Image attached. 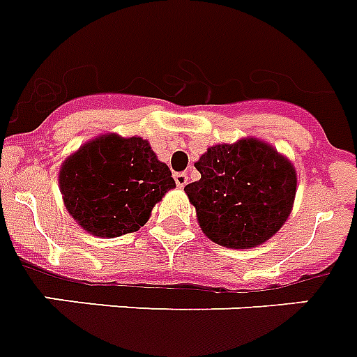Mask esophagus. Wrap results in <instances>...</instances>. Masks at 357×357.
Instances as JSON below:
<instances>
[{
	"label": "esophagus",
	"mask_w": 357,
	"mask_h": 357,
	"mask_svg": "<svg viewBox=\"0 0 357 357\" xmlns=\"http://www.w3.org/2000/svg\"><path fill=\"white\" fill-rule=\"evenodd\" d=\"M175 182L178 188H184L188 184V175L186 173H175Z\"/></svg>",
	"instance_id": "34e87169"
}]
</instances>
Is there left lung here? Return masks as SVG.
<instances>
[{
    "mask_svg": "<svg viewBox=\"0 0 357 357\" xmlns=\"http://www.w3.org/2000/svg\"><path fill=\"white\" fill-rule=\"evenodd\" d=\"M201 178L184 188L201 230L228 249H252L286 223L296 193V171L261 139L208 147L195 162Z\"/></svg>",
    "mask_w": 357,
    "mask_h": 357,
    "instance_id": "1",
    "label": "left lung"
}]
</instances>
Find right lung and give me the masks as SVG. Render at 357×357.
I'll list each match as a JSON object with an SVG mask.
<instances>
[{"mask_svg": "<svg viewBox=\"0 0 357 357\" xmlns=\"http://www.w3.org/2000/svg\"><path fill=\"white\" fill-rule=\"evenodd\" d=\"M59 186L66 210L86 232L118 238L144 227L175 181L147 139L102 134L66 158Z\"/></svg>", "mask_w": 357, "mask_h": 357, "instance_id": "1", "label": "right lung"}]
</instances>
